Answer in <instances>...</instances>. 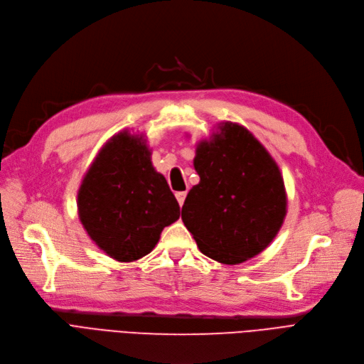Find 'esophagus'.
Wrapping results in <instances>:
<instances>
[{
  "label": "esophagus",
  "mask_w": 364,
  "mask_h": 364,
  "mask_svg": "<svg viewBox=\"0 0 364 364\" xmlns=\"http://www.w3.org/2000/svg\"><path fill=\"white\" fill-rule=\"evenodd\" d=\"M185 197H186V191H179V193H176V200H178V203H179L181 207L183 205Z\"/></svg>",
  "instance_id": "34e87169"
}]
</instances>
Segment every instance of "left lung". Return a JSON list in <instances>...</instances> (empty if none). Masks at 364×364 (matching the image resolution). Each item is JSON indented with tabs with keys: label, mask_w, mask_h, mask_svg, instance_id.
Here are the masks:
<instances>
[{
	"label": "left lung",
	"mask_w": 364,
	"mask_h": 364,
	"mask_svg": "<svg viewBox=\"0 0 364 364\" xmlns=\"http://www.w3.org/2000/svg\"><path fill=\"white\" fill-rule=\"evenodd\" d=\"M196 149L200 182L182 207V220L200 252L225 265L261 253L279 234L287 196L279 166L243 126L220 123Z\"/></svg>",
	"instance_id": "obj_1"
}]
</instances>
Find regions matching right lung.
I'll use <instances>...</instances> for the list:
<instances>
[{"instance_id": "obj_1", "label": "right lung", "mask_w": 364, "mask_h": 364, "mask_svg": "<svg viewBox=\"0 0 364 364\" xmlns=\"http://www.w3.org/2000/svg\"><path fill=\"white\" fill-rule=\"evenodd\" d=\"M78 216L100 250L133 262L159 243L181 216L166 178L154 168L144 134H114L102 146L78 189Z\"/></svg>"}]
</instances>
